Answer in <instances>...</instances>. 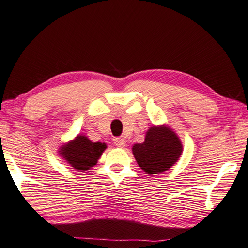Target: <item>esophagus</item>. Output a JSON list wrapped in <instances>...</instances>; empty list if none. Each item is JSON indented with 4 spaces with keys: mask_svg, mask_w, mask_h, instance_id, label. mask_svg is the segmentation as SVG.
<instances>
[{
    "mask_svg": "<svg viewBox=\"0 0 248 248\" xmlns=\"http://www.w3.org/2000/svg\"><path fill=\"white\" fill-rule=\"evenodd\" d=\"M113 142H114V145L120 147V148H124L125 146H126V140H124V138H121V137H116L113 140Z\"/></svg>",
    "mask_w": 248,
    "mask_h": 248,
    "instance_id": "34e87169",
    "label": "esophagus"
}]
</instances>
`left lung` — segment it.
I'll return each mask as SVG.
<instances>
[{
  "mask_svg": "<svg viewBox=\"0 0 248 248\" xmlns=\"http://www.w3.org/2000/svg\"><path fill=\"white\" fill-rule=\"evenodd\" d=\"M182 154L179 137L166 126H154L142 144L133 146V155L147 174H159L170 169Z\"/></svg>",
  "mask_w": 248,
  "mask_h": 248,
  "instance_id": "8db88e82",
  "label": "left lung"
}]
</instances>
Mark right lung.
<instances>
[{
	"mask_svg": "<svg viewBox=\"0 0 248 248\" xmlns=\"http://www.w3.org/2000/svg\"><path fill=\"white\" fill-rule=\"evenodd\" d=\"M106 148V144L93 142L87 137L78 135L75 140L62 147L61 155L66 159L74 169L86 171L97 163Z\"/></svg>",
	"mask_w": 248,
	"mask_h": 248,
	"instance_id": "add662e5",
	"label": "right lung"
}]
</instances>
